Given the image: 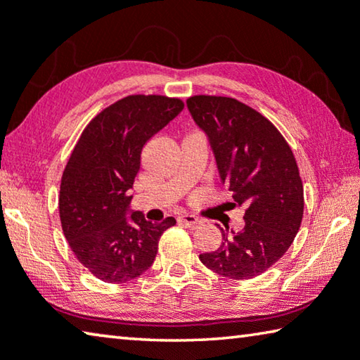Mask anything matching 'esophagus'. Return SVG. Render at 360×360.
<instances>
[{
	"instance_id": "34e87169",
	"label": "esophagus",
	"mask_w": 360,
	"mask_h": 360,
	"mask_svg": "<svg viewBox=\"0 0 360 360\" xmlns=\"http://www.w3.org/2000/svg\"><path fill=\"white\" fill-rule=\"evenodd\" d=\"M178 221H179V224L186 226V227H191V229H197V227L202 224V221L193 214H181Z\"/></svg>"
}]
</instances>
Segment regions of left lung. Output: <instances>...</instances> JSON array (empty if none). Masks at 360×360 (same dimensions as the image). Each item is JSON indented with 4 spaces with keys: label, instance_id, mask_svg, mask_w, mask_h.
<instances>
[{
    "label": "left lung",
    "instance_id": "obj_1",
    "mask_svg": "<svg viewBox=\"0 0 360 360\" xmlns=\"http://www.w3.org/2000/svg\"><path fill=\"white\" fill-rule=\"evenodd\" d=\"M195 123L213 147L222 182L232 192L231 208L245 207V226L221 247L202 253L208 269L233 281L266 272L287 253L304 211L303 181L292 147L262 113L227 96L187 99Z\"/></svg>",
    "mask_w": 360,
    "mask_h": 360
}]
</instances>
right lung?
Instances as JSON below:
<instances>
[{
    "label": "right lung",
    "instance_id": "right-lung-1",
    "mask_svg": "<svg viewBox=\"0 0 360 360\" xmlns=\"http://www.w3.org/2000/svg\"><path fill=\"white\" fill-rule=\"evenodd\" d=\"M184 108L179 98L131 94L101 110L83 129L60 179L59 216L77 259L94 277L123 283L152 266L162 233L138 211L127 216L142 147Z\"/></svg>",
    "mask_w": 360,
    "mask_h": 360
}]
</instances>
